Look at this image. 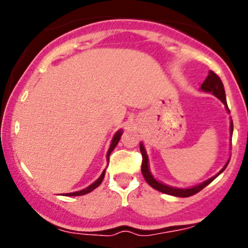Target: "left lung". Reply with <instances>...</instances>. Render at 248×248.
<instances>
[{
	"mask_svg": "<svg viewBox=\"0 0 248 248\" xmlns=\"http://www.w3.org/2000/svg\"><path fill=\"white\" fill-rule=\"evenodd\" d=\"M201 90L204 91V92L212 93L213 95L217 96L219 100H220L225 105L227 112L230 113V109H229V107H227V102H226V95H225L224 85H223V82H221L220 78H219V77L216 75L215 72L210 71L209 76L206 77L205 81L202 84ZM230 133H231V135L233 134V122H232V120H231V124H230ZM140 150H141V154H142V158H143V160H142L141 171H142V175H143L144 179L147 181V183L149 184V186L152 187H154L155 190H157V191L167 193V195L176 196V197H190V196L196 195V193L201 191V190H203L206 186H209V184L211 183V182L216 177H218V176L220 175V173L223 172L225 169H226L227 164H229V162H230V161H227L223 169H221L220 171L217 173V175L213 176V177H211V178H209L207 181L203 182V183L198 184V186H196L186 187V189H182V187H173V186H166V184L161 183V182H158L157 179L154 177V176L152 175V172H150V170H149V163H148L149 161H148V155L146 153V149H144V146L142 143H140Z\"/></svg>",
	"mask_w": 248,
	"mask_h": 248,
	"instance_id": "8db88e82",
	"label": "left lung"
}]
</instances>
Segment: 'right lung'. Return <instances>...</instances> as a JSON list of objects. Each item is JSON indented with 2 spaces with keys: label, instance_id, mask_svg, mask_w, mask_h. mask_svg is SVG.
I'll list each match as a JSON object with an SVG mask.
<instances>
[{
  "label": "right lung",
  "instance_id": "right-lung-1",
  "mask_svg": "<svg viewBox=\"0 0 248 248\" xmlns=\"http://www.w3.org/2000/svg\"><path fill=\"white\" fill-rule=\"evenodd\" d=\"M121 135H122V130H118V132L115 133V135L113 136L112 143H110L109 149H108V152H107V161L109 160V155H110V153H112L113 150H114V148L116 147V144H118V142L120 141ZM105 171H106V169H105L104 171H102V173L100 175V177H99L98 179H96V181L94 182V183H92V184H91V186H88L86 187V189H82V190H80V191H76V192L66 193V195H65V196H82V195H86V193H88V192L93 191V190L96 189V187H98V186H100V184H101L102 179H104V177H105Z\"/></svg>",
  "mask_w": 248,
  "mask_h": 248
}]
</instances>
